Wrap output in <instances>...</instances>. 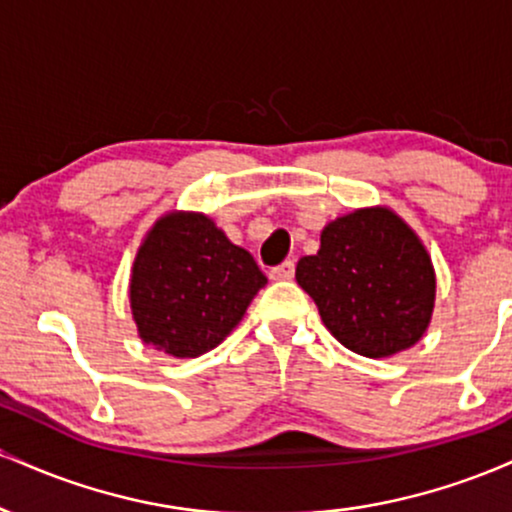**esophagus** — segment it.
<instances>
[{"label":"esophagus","mask_w":512,"mask_h":512,"mask_svg":"<svg viewBox=\"0 0 512 512\" xmlns=\"http://www.w3.org/2000/svg\"><path fill=\"white\" fill-rule=\"evenodd\" d=\"M293 272H296V264H293V260H286V262H281L279 267H272V272H269V279L289 281V279H293Z\"/></svg>","instance_id":"obj_1"}]
</instances>
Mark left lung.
<instances>
[{"mask_svg": "<svg viewBox=\"0 0 512 512\" xmlns=\"http://www.w3.org/2000/svg\"><path fill=\"white\" fill-rule=\"evenodd\" d=\"M296 281L334 339L368 358L419 342L436 301V272L424 243L385 207L327 223L317 255L298 260Z\"/></svg>", "mask_w": 512, "mask_h": 512, "instance_id": "obj_1", "label": "left lung"}]
</instances>
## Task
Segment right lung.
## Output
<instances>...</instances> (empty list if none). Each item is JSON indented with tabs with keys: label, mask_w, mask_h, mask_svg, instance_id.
Here are the masks:
<instances>
[{
	"label": "right lung",
	"mask_w": 512,
	"mask_h": 512,
	"mask_svg": "<svg viewBox=\"0 0 512 512\" xmlns=\"http://www.w3.org/2000/svg\"><path fill=\"white\" fill-rule=\"evenodd\" d=\"M267 284L248 250L195 211H170L146 233L129 303L139 337L178 358L219 346Z\"/></svg>",
	"instance_id": "add662e5"
}]
</instances>
